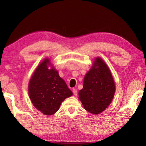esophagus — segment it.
<instances>
[{
	"mask_svg": "<svg viewBox=\"0 0 146 146\" xmlns=\"http://www.w3.org/2000/svg\"><path fill=\"white\" fill-rule=\"evenodd\" d=\"M73 93L74 95H75V96L77 95V93H78V91H77V90L76 89H73Z\"/></svg>",
	"mask_w": 146,
	"mask_h": 146,
	"instance_id": "34e87169",
	"label": "esophagus"
}]
</instances>
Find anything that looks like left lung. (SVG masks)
Segmentation results:
<instances>
[{
    "label": "left lung",
    "instance_id": "obj_1",
    "mask_svg": "<svg viewBox=\"0 0 146 146\" xmlns=\"http://www.w3.org/2000/svg\"><path fill=\"white\" fill-rule=\"evenodd\" d=\"M115 85L107 65L100 58L95 59L84 80L83 89L78 93L84 109L93 114L102 112L114 97Z\"/></svg>",
    "mask_w": 146,
    "mask_h": 146
}]
</instances>
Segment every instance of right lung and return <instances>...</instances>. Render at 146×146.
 <instances>
[{
	"label": "right lung",
	"instance_id": "1",
	"mask_svg": "<svg viewBox=\"0 0 146 146\" xmlns=\"http://www.w3.org/2000/svg\"><path fill=\"white\" fill-rule=\"evenodd\" d=\"M48 58L35 71L29 83V95L33 106L44 115L58 110L62 101L73 95L66 82L53 68L48 69Z\"/></svg>",
	"mask_w": 146,
	"mask_h": 146
}]
</instances>
